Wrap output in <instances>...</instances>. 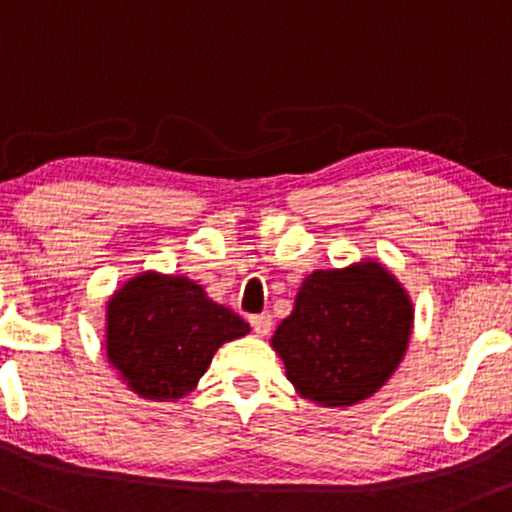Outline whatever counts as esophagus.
Wrapping results in <instances>:
<instances>
[{"instance_id": "34e87169", "label": "esophagus", "mask_w": 512, "mask_h": 512, "mask_svg": "<svg viewBox=\"0 0 512 512\" xmlns=\"http://www.w3.org/2000/svg\"><path fill=\"white\" fill-rule=\"evenodd\" d=\"M249 324L256 336H268L273 329V317L271 314H254V317H249Z\"/></svg>"}]
</instances>
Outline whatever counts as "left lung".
Returning a JSON list of instances; mask_svg holds the SVG:
<instances>
[{
  "instance_id": "1",
  "label": "left lung",
  "mask_w": 512,
  "mask_h": 512,
  "mask_svg": "<svg viewBox=\"0 0 512 512\" xmlns=\"http://www.w3.org/2000/svg\"><path fill=\"white\" fill-rule=\"evenodd\" d=\"M411 326L409 292L382 263L360 261L307 275L271 346L297 394L338 409L365 401L392 377Z\"/></svg>"
}]
</instances>
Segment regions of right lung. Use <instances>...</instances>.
<instances>
[{"label":"right lung","instance_id":"add662e5","mask_svg":"<svg viewBox=\"0 0 512 512\" xmlns=\"http://www.w3.org/2000/svg\"><path fill=\"white\" fill-rule=\"evenodd\" d=\"M249 333L232 309L183 275L140 273L106 307V355L142 399L176 401L205 375L222 343Z\"/></svg>","mask_w":512,"mask_h":512}]
</instances>
